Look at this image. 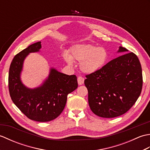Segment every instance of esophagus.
Wrapping results in <instances>:
<instances>
[{"mask_svg":"<svg viewBox=\"0 0 150 150\" xmlns=\"http://www.w3.org/2000/svg\"><path fill=\"white\" fill-rule=\"evenodd\" d=\"M77 81H78V84L79 85H82V84H84V79L82 77H81V76H79V77H78V78H77Z\"/></svg>","mask_w":150,"mask_h":150,"instance_id":"34e87169","label":"esophagus"}]
</instances>
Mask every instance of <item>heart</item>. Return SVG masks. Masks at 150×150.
<instances>
[{"mask_svg": "<svg viewBox=\"0 0 150 150\" xmlns=\"http://www.w3.org/2000/svg\"><path fill=\"white\" fill-rule=\"evenodd\" d=\"M108 56L107 50L104 47L89 44H77L71 47L69 55H64V59L69 64H71L73 60L79 62L82 71L93 73L103 68Z\"/></svg>", "mask_w": 150, "mask_h": 150, "instance_id": "obj_1", "label": "heart"}]
</instances>
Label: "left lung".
<instances>
[{"instance_id":"1","label":"left lung","mask_w":150,"mask_h":150,"mask_svg":"<svg viewBox=\"0 0 150 150\" xmlns=\"http://www.w3.org/2000/svg\"><path fill=\"white\" fill-rule=\"evenodd\" d=\"M128 50L120 46L118 52ZM88 103L97 116L113 118L126 113L141 95L142 68L133 52L111 60L97 72L86 75Z\"/></svg>"}]
</instances>
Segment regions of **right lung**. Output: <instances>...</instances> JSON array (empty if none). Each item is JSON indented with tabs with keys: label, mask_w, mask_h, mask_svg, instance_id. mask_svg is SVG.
<instances>
[{
	"label": "right lung",
	"mask_w": 150,
	"mask_h": 150,
	"mask_svg": "<svg viewBox=\"0 0 150 150\" xmlns=\"http://www.w3.org/2000/svg\"><path fill=\"white\" fill-rule=\"evenodd\" d=\"M41 42L28 46L17 54L9 70L8 87L12 101L30 119L47 122L56 119L64 109L67 96L78 87L77 77L51 68L48 77L39 87L30 89L21 80L25 58L30 53L39 52Z\"/></svg>",
	"instance_id": "obj_1"
}]
</instances>
